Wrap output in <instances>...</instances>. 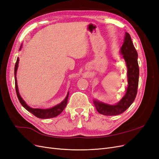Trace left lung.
<instances>
[{
  "label": "left lung",
  "instance_id": "1",
  "mask_svg": "<svg viewBox=\"0 0 159 159\" xmlns=\"http://www.w3.org/2000/svg\"><path fill=\"white\" fill-rule=\"evenodd\" d=\"M121 53L126 61L127 66L128 87L127 92L120 102L114 105H111L98 101L93 100L95 106L98 111L103 115L112 116L123 113L134 102L137 93L139 84V68L137 60V52L134 47L131 38L126 32L125 38L121 48Z\"/></svg>",
  "mask_w": 159,
  "mask_h": 159
}]
</instances>
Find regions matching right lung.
Listing matches in <instances>:
<instances>
[{
    "instance_id": "1",
    "label": "right lung",
    "mask_w": 159,
    "mask_h": 159,
    "mask_svg": "<svg viewBox=\"0 0 159 159\" xmlns=\"http://www.w3.org/2000/svg\"><path fill=\"white\" fill-rule=\"evenodd\" d=\"M18 61L19 58L18 57L16 60V62L15 64V67H14V77H15V89H16V92L18 99L19 100V102L21 103L22 106L25 107L27 111L32 113L34 115H35L36 117L40 118V119H48V118H52V117H55L57 115H60L64 108L66 107V105L68 103V95L69 93L67 95L66 99L62 102L61 103L56 105L54 107L50 108V109H33L30 107L28 105L25 103V101L22 99V98L20 97V94H19L18 92V86H17V82H16V71L18 68Z\"/></svg>"
}]
</instances>
